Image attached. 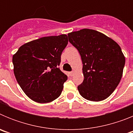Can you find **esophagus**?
Segmentation results:
<instances>
[{
    "label": "esophagus",
    "instance_id": "esophagus-1",
    "mask_svg": "<svg viewBox=\"0 0 133 133\" xmlns=\"http://www.w3.org/2000/svg\"><path fill=\"white\" fill-rule=\"evenodd\" d=\"M74 74H75V72H74V71H72V72H69V75H70V76H73Z\"/></svg>",
    "mask_w": 133,
    "mask_h": 133
}]
</instances>
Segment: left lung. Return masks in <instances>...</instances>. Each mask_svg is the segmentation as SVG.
<instances>
[{
  "label": "left lung",
  "mask_w": 133,
  "mask_h": 133,
  "mask_svg": "<svg viewBox=\"0 0 133 133\" xmlns=\"http://www.w3.org/2000/svg\"><path fill=\"white\" fill-rule=\"evenodd\" d=\"M83 62L84 81L78 86L80 95L91 101L110 96L123 76L125 57L114 40L97 30L83 29L68 34Z\"/></svg>",
  "instance_id": "8db88e82"
}]
</instances>
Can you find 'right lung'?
<instances>
[{
    "instance_id": "1",
    "label": "right lung",
    "mask_w": 133,
    "mask_h": 133,
    "mask_svg": "<svg viewBox=\"0 0 133 133\" xmlns=\"http://www.w3.org/2000/svg\"><path fill=\"white\" fill-rule=\"evenodd\" d=\"M67 44L66 35L45 36L25 43L13 55L16 81L35 102L50 103L61 95L67 76L58 67Z\"/></svg>"
}]
</instances>
